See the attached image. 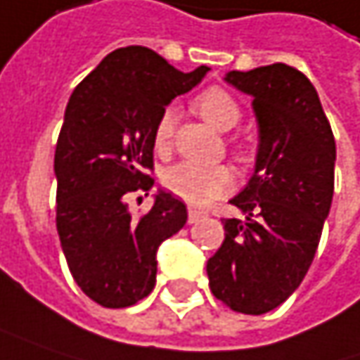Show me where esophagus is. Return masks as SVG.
I'll list each match as a JSON object with an SVG mask.
<instances>
[{
  "mask_svg": "<svg viewBox=\"0 0 360 360\" xmlns=\"http://www.w3.org/2000/svg\"><path fill=\"white\" fill-rule=\"evenodd\" d=\"M202 217H205V213H202V211L188 209V223H196V221H200Z\"/></svg>",
  "mask_w": 360,
  "mask_h": 360,
  "instance_id": "obj_1",
  "label": "esophagus"
}]
</instances>
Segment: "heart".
<instances>
[{
  "label": "heart",
  "instance_id": "b5f03b06",
  "mask_svg": "<svg viewBox=\"0 0 360 360\" xmlns=\"http://www.w3.org/2000/svg\"><path fill=\"white\" fill-rule=\"evenodd\" d=\"M194 108L207 122L219 131H231L240 122L242 112L238 102L221 88L205 90L194 102ZM174 133V112L166 110L155 127V141L164 147ZM164 186L169 193L193 207H207L219 196L229 193L233 176L227 166H200L194 162H180L164 172Z\"/></svg>",
  "mask_w": 360,
  "mask_h": 360
}]
</instances>
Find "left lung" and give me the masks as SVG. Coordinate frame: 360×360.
I'll return each mask as SVG.
<instances>
[{"instance_id":"1","label":"left lung","mask_w":360,"mask_h":360,"mask_svg":"<svg viewBox=\"0 0 360 360\" xmlns=\"http://www.w3.org/2000/svg\"><path fill=\"white\" fill-rule=\"evenodd\" d=\"M258 122L254 172L229 202L225 240L207 262L209 287L229 309L260 316L301 285L334 196L336 143L311 82L285 63L229 71Z\"/></svg>"}]
</instances>
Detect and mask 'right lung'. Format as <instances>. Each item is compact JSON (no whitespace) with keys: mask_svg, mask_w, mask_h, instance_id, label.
<instances>
[{"mask_svg":"<svg viewBox=\"0 0 360 360\" xmlns=\"http://www.w3.org/2000/svg\"><path fill=\"white\" fill-rule=\"evenodd\" d=\"M207 71L184 73L151 49L124 46L67 102L55 149L57 231L75 283L102 307H129L153 291L158 248L188 219L186 205L166 191L135 219L124 194L151 188L158 120Z\"/></svg>","mask_w":360,"mask_h":360,"instance_id":"add662e5","label":"right lung"}]
</instances>
